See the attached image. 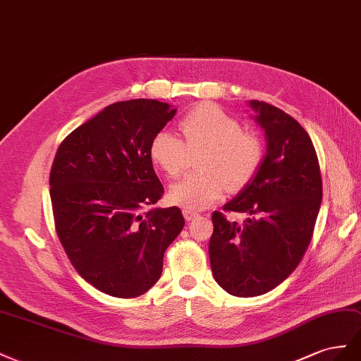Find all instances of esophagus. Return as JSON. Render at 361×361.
<instances>
[{
	"label": "esophagus",
	"instance_id": "34e87169",
	"mask_svg": "<svg viewBox=\"0 0 361 361\" xmlns=\"http://www.w3.org/2000/svg\"><path fill=\"white\" fill-rule=\"evenodd\" d=\"M183 214H184V219H186V221H192V219L198 218V216H200L198 212H195L192 209H183Z\"/></svg>",
	"mask_w": 361,
	"mask_h": 361
}]
</instances>
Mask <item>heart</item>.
Segmentation results:
<instances>
[{"instance_id":"obj_1","label":"heart","mask_w":361,"mask_h":361,"mask_svg":"<svg viewBox=\"0 0 361 361\" xmlns=\"http://www.w3.org/2000/svg\"><path fill=\"white\" fill-rule=\"evenodd\" d=\"M184 143L168 131H159L149 142L148 154L168 178H177L186 168L188 152L202 149L198 172L189 173L171 189V201L184 209H202L224 190L239 192L259 173L264 149L262 140L242 131L240 122L219 106L201 102L180 121Z\"/></svg>"}]
</instances>
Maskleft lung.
Returning <instances> with one entry per match:
<instances>
[{
	"label": "left lung",
	"instance_id": "left-lung-1",
	"mask_svg": "<svg viewBox=\"0 0 361 361\" xmlns=\"http://www.w3.org/2000/svg\"><path fill=\"white\" fill-rule=\"evenodd\" d=\"M266 133L267 152L254 180L225 212L248 213L242 225L213 212L209 243L214 280L233 296L251 298L289 276L313 238L322 201V177L313 142L290 115L251 99Z\"/></svg>",
	"mask_w": 361,
	"mask_h": 361
}]
</instances>
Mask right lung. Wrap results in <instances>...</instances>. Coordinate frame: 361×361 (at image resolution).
I'll return each instance as SVG.
<instances>
[{
	"instance_id": "add662e5",
	"label": "right lung",
	"mask_w": 361,
	"mask_h": 361,
	"mask_svg": "<svg viewBox=\"0 0 361 361\" xmlns=\"http://www.w3.org/2000/svg\"><path fill=\"white\" fill-rule=\"evenodd\" d=\"M173 115L157 99L119 101L72 131L56 152L49 195L59 240L75 271L106 295L148 292L184 226L178 207L147 210L164 192L149 142Z\"/></svg>"
}]
</instances>
